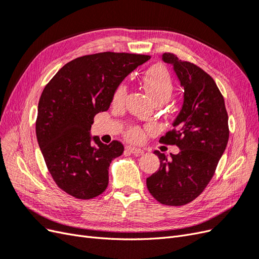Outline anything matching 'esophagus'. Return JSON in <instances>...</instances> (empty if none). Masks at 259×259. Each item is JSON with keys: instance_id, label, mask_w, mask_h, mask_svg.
<instances>
[{"instance_id": "obj_1", "label": "esophagus", "mask_w": 259, "mask_h": 259, "mask_svg": "<svg viewBox=\"0 0 259 259\" xmlns=\"http://www.w3.org/2000/svg\"><path fill=\"white\" fill-rule=\"evenodd\" d=\"M126 149L127 150L130 151V152H132V153H134V154H142L144 151L142 150V149L140 148H137V147H133V146H127L126 147Z\"/></svg>"}]
</instances>
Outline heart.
<instances>
[{
    "label": "heart",
    "instance_id": "heart-1",
    "mask_svg": "<svg viewBox=\"0 0 259 259\" xmlns=\"http://www.w3.org/2000/svg\"><path fill=\"white\" fill-rule=\"evenodd\" d=\"M144 85L147 93L150 97L158 103V101H167L174 91V84L171 77L166 71V69L156 65L151 67L146 72L144 76ZM128 86L125 83H121L116 86L112 96V105L114 107H122L127 97ZM126 137L132 142H142L145 137L144 128L138 125H133L126 130L125 133Z\"/></svg>",
    "mask_w": 259,
    "mask_h": 259
}]
</instances>
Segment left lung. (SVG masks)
<instances>
[{
	"label": "left lung",
	"mask_w": 259,
	"mask_h": 259,
	"mask_svg": "<svg viewBox=\"0 0 259 259\" xmlns=\"http://www.w3.org/2000/svg\"><path fill=\"white\" fill-rule=\"evenodd\" d=\"M162 59L173 66L185 94L174 128L159 142L180 151L170 153V160L154 151L160 167L147 178V188L161 204L180 206L197 199L213 178L229 139L228 113L221 91L204 70L173 53H164Z\"/></svg>",
	"instance_id": "obj_1"
}]
</instances>
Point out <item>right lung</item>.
<instances>
[{"label": "right lung", "instance_id": "1", "mask_svg": "<svg viewBox=\"0 0 259 259\" xmlns=\"http://www.w3.org/2000/svg\"><path fill=\"white\" fill-rule=\"evenodd\" d=\"M149 55L104 52L69 61L46 84L38 100L35 132L54 182L81 200L103 193L109 166L123 145L91 138L94 117L110 107L113 92Z\"/></svg>", "mask_w": 259, "mask_h": 259}]
</instances>
